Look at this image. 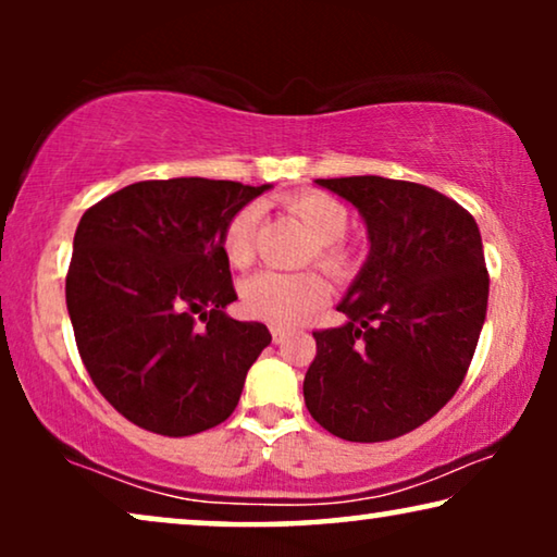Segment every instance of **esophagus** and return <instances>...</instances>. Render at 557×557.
I'll return each instance as SVG.
<instances>
[{
    "label": "esophagus",
    "mask_w": 557,
    "mask_h": 557,
    "mask_svg": "<svg viewBox=\"0 0 557 557\" xmlns=\"http://www.w3.org/2000/svg\"><path fill=\"white\" fill-rule=\"evenodd\" d=\"M271 337L276 345H284V342L288 339V330H284V326H271Z\"/></svg>",
    "instance_id": "esophagus-1"
}]
</instances>
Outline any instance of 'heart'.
Returning <instances> with one entry per match:
<instances>
[{
	"mask_svg": "<svg viewBox=\"0 0 557 557\" xmlns=\"http://www.w3.org/2000/svg\"><path fill=\"white\" fill-rule=\"evenodd\" d=\"M286 210L307 227L314 238L309 258L322 265L332 276H342L352 269L355 253L342 235L347 233L349 210L337 197L326 193H299L284 202ZM256 227L258 210L240 208L227 220L220 235L225 261L233 269H248L256 258ZM330 296L324 278L317 273H258L243 284V309L253 319L269 322L271 326H294L317 311Z\"/></svg>",
	"mask_w": 557,
	"mask_h": 557,
	"instance_id": "obj_1",
	"label": "heart"
}]
</instances>
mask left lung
<instances>
[{"instance_id":"8db88e82","label":"left lung","mask_w":557,"mask_h":557,"mask_svg":"<svg viewBox=\"0 0 557 557\" xmlns=\"http://www.w3.org/2000/svg\"><path fill=\"white\" fill-rule=\"evenodd\" d=\"M317 185L362 212L370 256L337 307L349 322L314 332L304 400L332 436L398 438L467 377L490 299L482 235L469 210L416 182L368 174Z\"/></svg>"}]
</instances>
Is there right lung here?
Segmentation results:
<instances>
[{
  "mask_svg": "<svg viewBox=\"0 0 557 557\" xmlns=\"http://www.w3.org/2000/svg\"><path fill=\"white\" fill-rule=\"evenodd\" d=\"M263 189L147 180L83 212L65 276L75 345L98 393L139 429H215L269 347L265 324L223 311L238 294L220 248L227 220Z\"/></svg>",
  "mask_w": 557,
  "mask_h": 557,
  "instance_id": "1",
  "label": "right lung"
}]
</instances>
